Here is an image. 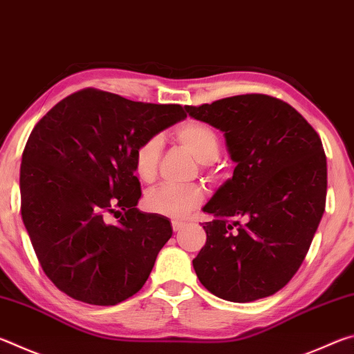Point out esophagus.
I'll list each match as a JSON object with an SVG mask.
<instances>
[{
	"label": "esophagus",
	"instance_id": "obj_1",
	"mask_svg": "<svg viewBox=\"0 0 354 354\" xmlns=\"http://www.w3.org/2000/svg\"><path fill=\"white\" fill-rule=\"evenodd\" d=\"M171 226H173V231H179V230H183V227L185 226V223H184V221H181V220H173L171 221Z\"/></svg>",
	"mask_w": 354,
	"mask_h": 354
}]
</instances>
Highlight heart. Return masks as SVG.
<instances>
[{"mask_svg":"<svg viewBox=\"0 0 354 354\" xmlns=\"http://www.w3.org/2000/svg\"><path fill=\"white\" fill-rule=\"evenodd\" d=\"M178 140L195 156L201 164H211L220 153V140L215 131L203 123H187L178 129ZM162 139L151 136L140 142L134 149V170L143 183H151L158 175ZM205 201V190L200 185L162 184L147 192L143 205L147 211L171 218H184L201 206Z\"/></svg>","mask_w":354,"mask_h":354,"instance_id":"b5f03b06","label":"heart"}]
</instances>
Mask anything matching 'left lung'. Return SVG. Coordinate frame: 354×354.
Here are the masks:
<instances>
[{
  "label": "left lung",
  "instance_id": "8db88e82",
  "mask_svg": "<svg viewBox=\"0 0 354 354\" xmlns=\"http://www.w3.org/2000/svg\"><path fill=\"white\" fill-rule=\"evenodd\" d=\"M185 111L223 133L236 164L203 207L215 218L203 225L206 245L192 261L196 277L226 301L270 297L297 273L325 212L320 137L301 113L268 95H237Z\"/></svg>",
  "mask_w": 354,
  "mask_h": 354
}]
</instances>
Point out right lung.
<instances>
[{"mask_svg": "<svg viewBox=\"0 0 354 354\" xmlns=\"http://www.w3.org/2000/svg\"><path fill=\"white\" fill-rule=\"evenodd\" d=\"M185 117L179 104L86 88L35 124L20 167L21 218L59 290L113 306L142 289L173 230L164 215L136 207L142 190L134 149Z\"/></svg>", "mask_w": 354, "mask_h": 354, "instance_id": "right-lung-1", "label": "right lung"}]
</instances>
